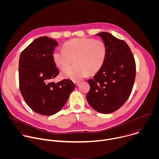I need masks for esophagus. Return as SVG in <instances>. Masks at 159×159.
<instances>
[{
  "instance_id": "obj_1",
  "label": "esophagus",
  "mask_w": 159,
  "mask_h": 159,
  "mask_svg": "<svg viewBox=\"0 0 159 159\" xmlns=\"http://www.w3.org/2000/svg\"><path fill=\"white\" fill-rule=\"evenodd\" d=\"M74 84H75V85L76 86H77V85H79V84H80V82H79V81H75V82H74Z\"/></svg>"
}]
</instances>
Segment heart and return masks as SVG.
I'll return each mask as SVG.
<instances>
[{"instance_id": "obj_1", "label": "heart", "mask_w": 159, "mask_h": 159, "mask_svg": "<svg viewBox=\"0 0 159 159\" xmlns=\"http://www.w3.org/2000/svg\"><path fill=\"white\" fill-rule=\"evenodd\" d=\"M107 56L106 44L93 38H75L63 44V50L53 52V60L61 70L75 63L65 70L62 76L73 80H79L87 74L97 73L103 66Z\"/></svg>"}]
</instances>
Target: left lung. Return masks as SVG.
I'll use <instances>...</instances> for the list:
<instances>
[{
    "label": "left lung",
    "instance_id": "1",
    "mask_svg": "<svg viewBox=\"0 0 159 159\" xmlns=\"http://www.w3.org/2000/svg\"><path fill=\"white\" fill-rule=\"evenodd\" d=\"M107 47V56L101 69L88 80L87 94L89 105L96 111L109 114L120 109L132 91L136 63L127 43L107 32L99 33Z\"/></svg>",
    "mask_w": 159,
    "mask_h": 159
}]
</instances>
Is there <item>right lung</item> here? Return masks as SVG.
<instances>
[{"instance_id": "1", "label": "right lung", "mask_w": 159, "mask_h": 159, "mask_svg": "<svg viewBox=\"0 0 159 159\" xmlns=\"http://www.w3.org/2000/svg\"><path fill=\"white\" fill-rule=\"evenodd\" d=\"M58 44L56 40L47 36L39 37L30 43L19 57L20 93L28 106L41 115L58 112L75 87L69 79L52 82L59 74L52 57Z\"/></svg>"}]
</instances>
